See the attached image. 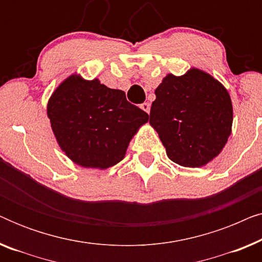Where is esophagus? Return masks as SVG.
Returning a JSON list of instances; mask_svg holds the SVG:
<instances>
[{
  "label": "esophagus",
  "mask_w": 262,
  "mask_h": 262,
  "mask_svg": "<svg viewBox=\"0 0 262 262\" xmlns=\"http://www.w3.org/2000/svg\"><path fill=\"white\" fill-rule=\"evenodd\" d=\"M141 108L144 111V112L149 113L150 112V103L149 102H143L141 105Z\"/></svg>",
  "instance_id": "1"
}]
</instances>
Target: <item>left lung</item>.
<instances>
[{
    "mask_svg": "<svg viewBox=\"0 0 262 262\" xmlns=\"http://www.w3.org/2000/svg\"><path fill=\"white\" fill-rule=\"evenodd\" d=\"M149 123L167 156L182 167H203L220 155L231 134L232 105L224 85L195 68L168 74L155 91Z\"/></svg>",
    "mask_w": 262,
    "mask_h": 262,
    "instance_id": "obj_1",
    "label": "left lung"
}]
</instances>
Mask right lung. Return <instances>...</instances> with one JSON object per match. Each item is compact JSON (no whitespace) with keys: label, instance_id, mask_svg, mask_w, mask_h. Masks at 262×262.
Listing matches in <instances>:
<instances>
[{"label":"right lung","instance_id":"1","mask_svg":"<svg viewBox=\"0 0 262 262\" xmlns=\"http://www.w3.org/2000/svg\"><path fill=\"white\" fill-rule=\"evenodd\" d=\"M48 117L66 155L78 166L99 169L120 162L134 135L149 119L123 91L75 74L52 93Z\"/></svg>","mask_w":262,"mask_h":262}]
</instances>
